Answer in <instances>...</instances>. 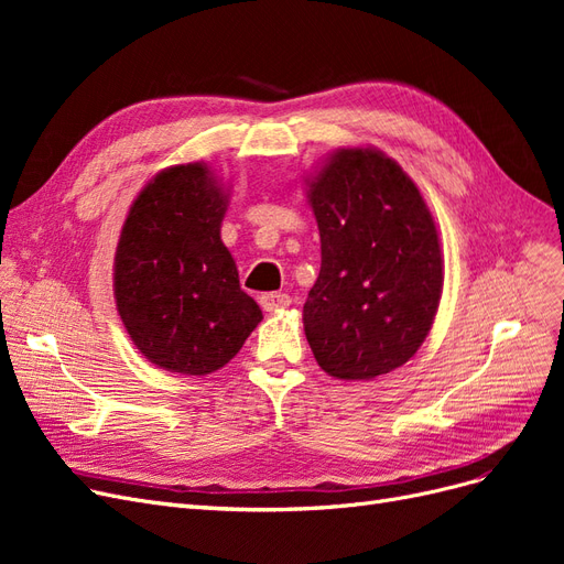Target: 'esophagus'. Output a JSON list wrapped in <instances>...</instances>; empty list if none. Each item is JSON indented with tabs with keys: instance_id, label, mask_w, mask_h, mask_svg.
I'll list each match as a JSON object with an SVG mask.
<instances>
[{
	"instance_id": "obj_1",
	"label": "esophagus",
	"mask_w": 564,
	"mask_h": 564,
	"mask_svg": "<svg viewBox=\"0 0 564 564\" xmlns=\"http://www.w3.org/2000/svg\"><path fill=\"white\" fill-rule=\"evenodd\" d=\"M286 305H292V296L284 294V292H270V294L261 296V308L265 313L282 311V308H286Z\"/></svg>"
}]
</instances>
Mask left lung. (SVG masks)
<instances>
[{
  "instance_id": "left-lung-1",
  "label": "left lung",
  "mask_w": 564,
  "mask_h": 564,
  "mask_svg": "<svg viewBox=\"0 0 564 564\" xmlns=\"http://www.w3.org/2000/svg\"><path fill=\"white\" fill-rule=\"evenodd\" d=\"M322 265L303 329L334 379L371 381L412 360L445 282L429 204L377 148H338L308 178Z\"/></svg>"
}]
</instances>
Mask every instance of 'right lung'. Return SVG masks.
<instances>
[{
	"label": "right lung",
	"instance_id": "add662e5",
	"mask_svg": "<svg viewBox=\"0 0 564 564\" xmlns=\"http://www.w3.org/2000/svg\"><path fill=\"white\" fill-rule=\"evenodd\" d=\"M226 209L212 166L176 164L143 187L119 232L117 313L145 360L166 371L207 377L263 319L220 240Z\"/></svg>",
	"mask_w": 564,
	"mask_h": 564
}]
</instances>
